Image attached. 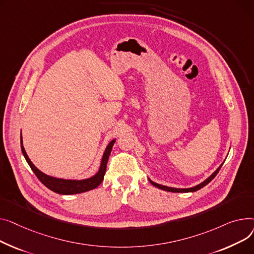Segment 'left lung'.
Returning <instances> with one entry per match:
<instances>
[{
    "label": "left lung",
    "mask_w": 254,
    "mask_h": 254,
    "mask_svg": "<svg viewBox=\"0 0 254 254\" xmlns=\"http://www.w3.org/2000/svg\"><path fill=\"white\" fill-rule=\"evenodd\" d=\"M222 164H223V163H222ZM222 164H221V165H220L209 177L206 178V180H205L203 183H201V184H199V185H197V186H195V187H192V188H189V189H176V188H170V187H166V186H162V185H159V184H156V183L152 182V181L150 180V178H148V181H150V183H151L153 186H155L156 188L161 189V190H166V191H172V192H190V191H196V190L202 189L203 187H205L206 185L209 184V183L213 180V178L216 176V174L218 173L219 169L221 168Z\"/></svg>",
    "instance_id": "1"
}]
</instances>
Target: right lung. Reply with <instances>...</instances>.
Returning a JSON list of instances; mask_svg holds the SVG:
<instances>
[{
	"label": "right lung",
	"mask_w": 254,
	"mask_h": 254,
	"mask_svg": "<svg viewBox=\"0 0 254 254\" xmlns=\"http://www.w3.org/2000/svg\"><path fill=\"white\" fill-rule=\"evenodd\" d=\"M116 139H113L106 147V151H104L102 158H101V163H100V167L97 173L91 177L86 178V180H64V178H56L50 175H47L43 173L41 170H39L34 164L31 161V159L28 158L24 147H23V142H22V136H20V144H21V151L22 154L29 165V167L32 168L36 176L39 178V181L45 186L47 187L49 190L57 192V193H62V195H73V193H80L84 191H88L90 190H93L97 188L103 181V176L106 174L107 170V164L109 157L111 155L113 145L115 143Z\"/></svg>",
	"instance_id": "obj_1"
}]
</instances>
